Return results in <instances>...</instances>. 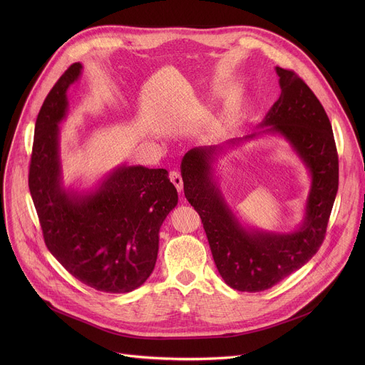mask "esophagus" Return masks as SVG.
Here are the masks:
<instances>
[{
  "mask_svg": "<svg viewBox=\"0 0 365 365\" xmlns=\"http://www.w3.org/2000/svg\"><path fill=\"white\" fill-rule=\"evenodd\" d=\"M169 179H170V182L175 185V187L178 189V192H182V190H183V180H182V176H180L179 172L172 170V172L169 173Z\"/></svg>",
  "mask_w": 365,
  "mask_h": 365,
  "instance_id": "obj_1",
  "label": "esophagus"
}]
</instances>
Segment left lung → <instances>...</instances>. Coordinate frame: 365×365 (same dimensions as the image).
I'll use <instances>...</instances> for the list:
<instances>
[{"label": "left lung", "mask_w": 365, "mask_h": 365, "mask_svg": "<svg viewBox=\"0 0 365 365\" xmlns=\"http://www.w3.org/2000/svg\"><path fill=\"white\" fill-rule=\"evenodd\" d=\"M282 93L259 127L283 135L312 176L303 224L289 234L245 230L212 180L218 145L189 150L180 165L183 190L199 214L214 262L225 283L263 292L304 266L324 242L338 192V153L322 103L293 71L276 68ZM259 134V133H258ZM255 137V133L245 140ZM238 140H231L235 144Z\"/></svg>", "instance_id": "obj_1"}]
</instances>
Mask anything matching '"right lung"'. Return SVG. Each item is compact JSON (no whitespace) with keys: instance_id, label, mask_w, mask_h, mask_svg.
Instances as JSON below:
<instances>
[{"instance_id":"obj_1","label":"right lung","mask_w":365,"mask_h":365,"mask_svg":"<svg viewBox=\"0 0 365 365\" xmlns=\"http://www.w3.org/2000/svg\"><path fill=\"white\" fill-rule=\"evenodd\" d=\"M81 71V63L71 65L38 111L29 187L44 242L58 262L89 287L128 293L154 270L159 231L178 205V190L168 170L144 166H120L88 193L65 190L59 123Z\"/></svg>"}]
</instances>
